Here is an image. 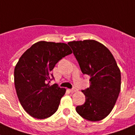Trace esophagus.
Instances as JSON below:
<instances>
[{
  "instance_id": "obj_1",
  "label": "esophagus",
  "mask_w": 135,
  "mask_h": 135,
  "mask_svg": "<svg viewBox=\"0 0 135 135\" xmlns=\"http://www.w3.org/2000/svg\"><path fill=\"white\" fill-rule=\"evenodd\" d=\"M70 91H71V93H74V92H76V90H76V89H75V88H73V89H70Z\"/></svg>"
}]
</instances>
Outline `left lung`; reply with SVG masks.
I'll use <instances>...</instances> for the list:
<instances>
[{"label": "left lung", "instance_id": "left-lung-1", "mask_svg": "<svg viewBox=\"0 0 135 135\" xmlns=\"http://www.w3.org/2000/svg\"><path fill=\"white\" fill-rule=\"evenodd\" d=\"M83 74L89 75L90 86L82 90L85 102L76 110L80 116L96 122L108 116L115 104L121 86V74L113 55L94 40L69 42Z\"/></svg>", "mask_w": 135, "mask_h": 135}]
</instances>
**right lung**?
<instances>
[{
  "label": "right lung",
  "instance_id": "obj_1",
  "mask_svg": "<svg viewBox=\"0 0 135 135\" xmlns=\"http://www.w3.org/2000/svg\"><path fill=\"white\" fill-rule=\"evenodd\" d=\"M72 53L67 44L40 41L34 44L19 59L14 70V82L20 102L27 114L45 119L58 109L65 89L57 84L51 71L57 62Z\"/></svg>",
  "mask_w": 135,
  "mask_h": 135
}]
</instances>
